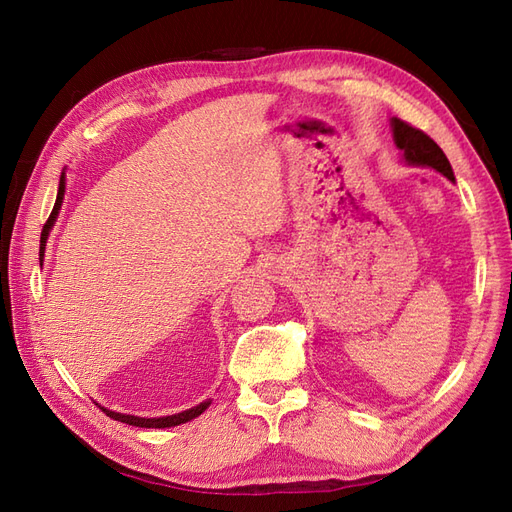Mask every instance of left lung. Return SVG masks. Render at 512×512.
Listing matches in <instances>:
<instances>
[{
	"mask_svg": "<svg viewBox=\"0 0 512 512\" xmlns=\"http://www.w3.org/2000/svg\"><path fill=\"white\" fill-rule=\"evenodd\" d=\"M391 126H393L395 145L404 151V160L408 164L436 168L438 173H442L446 179L455 181L451 162H448L444 151L438 147V143L433 141V138H429L423 130H418L397 117L391 121Z\"/></svg>",
	"mask_w": 512,
	"mask_h": 512,
	"instance_id": "obj_1",
	"label": "left lung"
}]
</instances>
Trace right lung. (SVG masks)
Listing matches in <instances>:
<instances>
[{
	"mask_svg": "<svg viewBox=\"0 0 512 512\" xmlns=\"http://www.w3.org/2000/svg\"><path fill=\"white\" fill-rule=\"evenodd\" d=\"M64 192H66V177L64 173H61V179H59V190H57V200H55V207L49 215V220H46L44 228H42V237H40V256L44 254V243H46V237H49V230L53 228L55 220H57V213L61 209V203H64ZM211 401H203V404H198L190 410H183L179 414H170V416H160V418H143V416H132V414H121V412H113V410H106L102 408V412H106V416H111L113 421H121L126 425H134V427H147V429H164V427H175V425H181V423H188L192 421V418L203 414L207 408H209Z\"/></svg>",
	"mask_w": 512,
	"mask_h": 512,
	"instance_id": "add662e5",
	"label": "right lung"
}]
</instances>
